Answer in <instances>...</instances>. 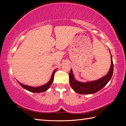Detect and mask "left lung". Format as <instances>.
Segmentation results:
<instances>
[{
  "label": "left lung",
  "instance_id": "1",
  "mask_svg": "<svg viewBox=\"0 0 126 126\" xmlns=\"http://www.w3.org/2000/svg\"><path fill=\"white\" fill-rule=\"evenodd\" d=\"M111 57V65L109 72L106 76L103 77L99 79H98L92 82L86 83H82L77 81L73 76V72L71 69L69 73V83L70 85L73 90L79 94H92L101 90L111 79L113 72V63L112 56Z\"/></svg>",
  "mask_w": 126,
  "mask_h": 126
}]
</instances>
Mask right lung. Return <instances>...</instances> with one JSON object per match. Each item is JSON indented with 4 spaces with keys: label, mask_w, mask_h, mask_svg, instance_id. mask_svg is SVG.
<instances>
[{
    "label": "right lung",
    "mask_w": 126,
    "mask_h": 126,
    "mask_svg": "<svg viewBox=\"0 0 126 126\" xmlns=\"http://www.w3.org/2000/svg\"><path fill=\"white\" fill-rule=\"evenodd\" d=\"M56 69H55L54 71H53L52 77H51V78L50 80L46 83V84L43 85V86H40L39 87H31V86H26V85H24L23 84H22L21 83L19 82L18 81V82L19 83L21 86H22L23 88H24L27 90L29 91L30 92H34V93H40V92H44L46 91L47 89L49 88L50 86H51V84H52V83L53 82V80H54V73L56 71Z\"/></svg>",
    "instance_id": "obj_1"
}]
</instances>
